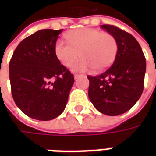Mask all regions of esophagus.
Segmentation results:
<instances>
[{"mask_svg": "<svg viewBox=\"0 0 156 156\" xmlns=\"http://www.w3.org/2000/svg\"><path fill=\"white\" fill-rule=\"evenodd\" d=\"M80 76H82L81 74H74V78L75 79H77V78H78Z\"/></svg>", "mask_w": 156, "mask_h": 156, "instance_id": "esophagus-1", "label": "esophagus"}]
</instances>
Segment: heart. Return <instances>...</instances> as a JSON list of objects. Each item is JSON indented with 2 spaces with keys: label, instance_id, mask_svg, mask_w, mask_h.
Listing matches in <instances>:
<instances>
[{
  "label": "heart",
  "instance_id": "1",
  "mask_svg": "<svg viewBox=\"0 0 156 156\" xmlns=\"http://www.w3.org/2000/svg\"><path fill=\"white\" fill-rule=\"evenodd\" d=\"M68 41H56V58L65 67H70L80 55L83 58L73 65V71H87L94 68L104 71L115 61L118 43L114 36L94 28H82L67 33Z\"/></svg>",
  "mask_w": 156,
  "mask_h": 156
}]
</instances>
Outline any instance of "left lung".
<instances>
[{"mask_svg":"<svg viewBox=\"0 0 156 156\" xmlns=\"http://www.w3.org/2000/svg\"><path fill=\"white\" fill-rule=\"evenodd\" d=\"M116 38L118 52L111 67L98 76H88V97L102 114L116 116L130 109L140 98L146 71L145 58L133 36L112 25H102Z\"/></svg>","mask_w":156,"mask_h":156,"instance_id":"1","label":"left lung"}]
</instances>
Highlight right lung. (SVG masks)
<instances>
[{
  "instance_id": "1",
  "label": "right lung",
  "mask_w": 156,
  "mask_h": 156,
  "mask_svg": "<svg viewBox=\"0 0 156 156\" xmlns=\"http://www.w3.org/2000/svg\"><path fill=\"white\" fill-rule=\"evenodd\" d=\"M61 30L43 29L22 40L9 64L12 94L28 117L53 119L64 110L74 78L54 52Z\"/></svg>"
}]
</instances>
